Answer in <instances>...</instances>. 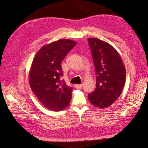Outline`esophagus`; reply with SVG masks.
Masks as SVG:
<instances>
[{"label":"esophagus","mask_w":148,"mask_h":148,"mask_svg":"<svg viewBox=\"0 0 148 148\" xmlns=\"http://www.w3.org/2000/svg\"><path fill=\"white\" fill-rule=\"evenodd\" d=\"M82 86H83L82 84H74V87L77 89H80V88H82Z\"/></svg>","instance_id":"1"}]
</instances>
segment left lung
<instances>
[{"mask_svg": "<svg viewBox=\"0 0 148 148\" xmlns=\"http://www.w3.org/2000/svg\"><path fill=\"white\" fill-rule=\"evenodd\" d=\"M96 72L95 90L88 97L92 105L106 108L120 96L126 78L121 56L109 43L97 38H88Z\"/></svg>", "mask_w": 148, "mask_h": 148, "instance_id": "left-lung-1", "label": "left lung"}]
</instances>
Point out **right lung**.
<instances>
[{"label": "right lung", "instance_id": "1", "mask_svg": "<svg viewBox=\"0 0 148 148\" xmlns=\"http://www.w3.org/2000/svg\"><path fill=\"white\" fill-rule=\"evenodd\" d=\"M76 42L60 39L43 46L34 57L29 72L31 89L46 108L62 111L69 105L72 88L68 86L63 76L61 62Z\"/></svg>", "mask_w": 148, "mask_h": 148}]
</instances>
